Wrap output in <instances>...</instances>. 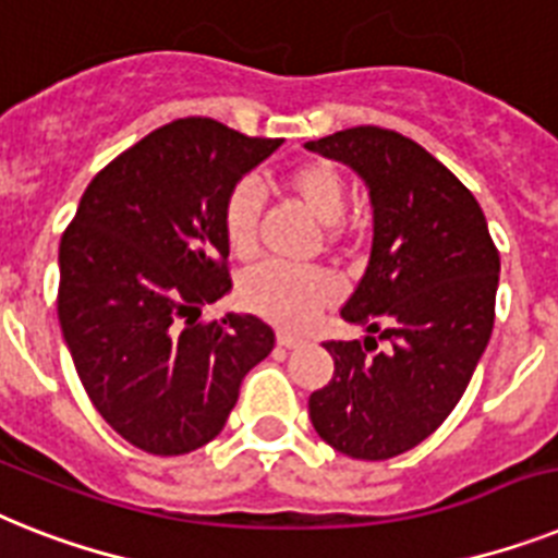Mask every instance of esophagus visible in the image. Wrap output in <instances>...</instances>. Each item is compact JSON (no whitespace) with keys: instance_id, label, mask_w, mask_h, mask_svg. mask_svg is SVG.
Segmentation results:
<instances>
[{"instance_id":"34e87169","label":"esophagus","mask_w":558,"mask_h":558,"mask_svg":"<svg viewBox=\"0 0 558 558\" xmlns=\"http://www.w3.org/2000/svg\"><path fill=\"white\" fill-rule=\"evenodd\" d=\"M276 342H279V348H296L299 342H302V339H299L296 333H288V330H279V333H276Z\"/></svg>"}]
</instances>
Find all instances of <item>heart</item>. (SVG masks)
<instances>
[{"label":"heart","instance_id":"heart-1","mask_svg":"<svg viewBox=\"0 0 558 558\" xmlns=\"http://www.w3.org/2000/svg\"><path fill=\"white\" fill-rule=\"evenodd\" d=\"M282 191L299 207L325 228V239L336 245L342 239V214L348 205V182L342 170L325 159H311L290 168L282 177ZM222 228L230 251L236 256H251L256 251V230H259V196L247 182L228 193L222 210ZM336 296V284L319 268H293L284 262H262L247 270L239 282V299L251 313L262 319L302 328Z\"/></svg>","mask_w":558,"mask_h":558}]
</instances>
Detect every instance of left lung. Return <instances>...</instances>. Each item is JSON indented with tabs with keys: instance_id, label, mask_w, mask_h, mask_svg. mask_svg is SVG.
Instances as JSON below:
<instances>
[{
	"instance_id": "left-lung-1",
	"label": "left lung",
	"mask_w": 558,
	"mask_h": 558,
	"mask_svg": "<svg viewBox=\"0 0 558 558\" xmlns=\"http://www.w3.org/2000/svg\"><path fill=\"white\" fill-rule=\"evenodd\" d=\"M305 147L365 179L371 262L342 319L383 342H325L333 376L307 411L330 448L381 462L425 441L462 399L494 330L499 251L473 193L402 133L362 124Z\"/></svg>"
}]
</instances>
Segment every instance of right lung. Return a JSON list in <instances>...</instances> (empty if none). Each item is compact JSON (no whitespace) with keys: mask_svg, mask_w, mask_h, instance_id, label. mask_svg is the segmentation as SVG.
I'll return each mask as SVG.
<instances>
[{"mask_svg":"<svg viewBox=\"0 0 558 558\" xmlns=\"http://www.w3.org/2000/svg\"><path fill=\"white\" fill-rule=\"evenodd\" d=\"M282 140L187 117L147 133L87 185L59 242V325L82 388L133 448L182 456L219 436L274 330L199 322L230 290L222 210Z\"/></svg>","mask_w":558,"mask_h":558,"instance_id":"right-lung-1","label":"right lung"}]
</instances>
